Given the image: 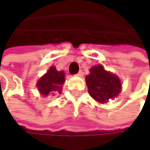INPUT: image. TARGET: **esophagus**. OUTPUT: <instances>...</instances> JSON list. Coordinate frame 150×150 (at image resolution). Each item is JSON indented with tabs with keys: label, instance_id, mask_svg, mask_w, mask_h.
<instances>
[{
	"label": "esophagus",
	"instance_id": "1",
	"mask_svg": "<svg viewBox=\"0 0 150 150\" xmlns=\"http://www.w3.org/2000/svg\"><path fill=\"white\" fill-rule=\"evenodd\" d=\"M76 75H78V76H81V75H82V71H81H81H79V72L76 74Z\"/></svg>",
	"mask_w": 150,
	"mask_h": 150
}]
</instances>
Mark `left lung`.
<instances>
[{"instance_id":"obj_1","label":"left lung","mask_w":150,"mask_h":150,"mask_svg":"<svg viewBox=\"0 0 150 150\" xmlns=\"http://www.w3.org/2000/svg\"><path fill=\"white\" fill-rule=\"evenodd\" d=\"M90 74L86 76V83L89 95L98 103H106L115 97L121 91L122 83L119 78L106 71L102 65L89 69Z\"/></svg>"}]
</instances>
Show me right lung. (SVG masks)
Segmentation results:
<instances>
[{"mask_svg": "<svg viewBox=\"0 0 150 150\" xmlns=\"http://www.w3.org/2000/svg\"><path fill=\"white\" fill-rule=\"evenodd\" d=\"M65 75L62 71H57L54 67H51L37 83V88L42 95L47 96L49 93H62V85L65 81Z\"/></svg>", "mask_w": 150, "mask_h": 150, "instance_id": "right-lung-1", "label": "right lung"}]
</instances>
